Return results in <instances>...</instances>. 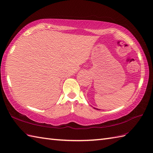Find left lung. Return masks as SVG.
I'll return each mask as SVG.
<instances>
[{
	"instance_id": "obj_1",
	"label": "left lung",
	"mask_w": 153,
	"mask_h": 153,
	"mask_svg": "<svg viewBox=\"0 0 153 153\" xmlns=\"http://www.w3.org/2000/svg\"><path fill=\"white\" fill-rule=\"evenodd\" d=\"M95 109H96V108H95ZM97 110H98V109H97Z\"/></svg>"
}]
</instances>
